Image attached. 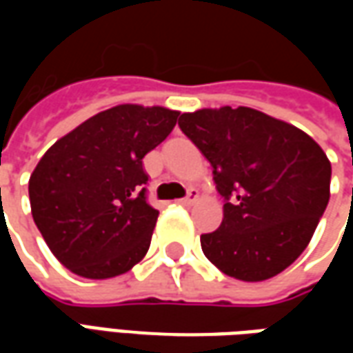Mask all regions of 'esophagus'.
<instances>
[{
    "label": "esophagus",
    "instance_id": "1",
    "mask_svg": "<svg viewBox=\"0 0 353 353\" xmlns=\"http://www.w3.org/2000/svg\"><path fill=\"white\" fill-rule=\"evenodd\" d=\"M196 199H199V191H196V189H189V191H187V196L179 200V204H183V206H191L192 202H194Z\"/></svg>",
    "mask_w": 353,
    "mask_h": 353
}]
</instances>
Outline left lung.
<instances>
[{"label":"left lung","mask_w":353,"mask_h":353,"mask_svg":"<svg viewBox=\"0 0 353 353\" xmlns=\"http://www.w3.org/2000/svg\"><path fill=\"white\" fill-rule=\"evenodd\" d=\"M179 128L214 168L221 227L200 236L221 272L263 281L306 250L329 202L331 162L293 124L252 108L199 109Z\"/></svg>","instance_id":"left-lung-1"}]
</instances>
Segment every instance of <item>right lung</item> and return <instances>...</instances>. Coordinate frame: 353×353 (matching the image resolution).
<instances>
[{"label": "right lung", "instance_id": "right-lung-1", "mask_svg": "<svg viewBox=\"0 0 353 353\" xmlns=\"http://www.w3.org/2000/svg\"><path fill=\"white\" fill-rule=\"evenodd\" d=\"M179 111L124 103L65 134L30 176V204L49 250L73 274L105 280L145 257L159 212L147 202L143 157Z\"/></svg>", "mask_w": 353, "mask_h": 353}]
</instances>
